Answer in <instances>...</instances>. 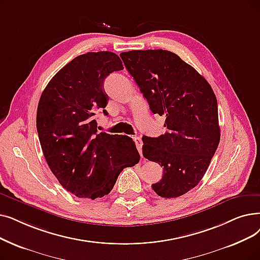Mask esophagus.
I'll use <instances>...</instances> for the list:
<instances>
[{
  "label": "esophagus",
  "mask_w": 260,
  "mask_h": 260,
  "mask_svg": "<svg viewBox=\"0 0 260 260\" xmlns=\"http://www.w3.org/2000/svg\"><path fill=\"white\" fill-rule=\"evenodd\" d=\"M134 140H135V142H136L137 150H138V152L140 153V155L142 157V140H141V138L140 137H135Z\"/></svg>",
  "instance_id": "34e87169"
}]
</instances>
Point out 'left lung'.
<instances>
[{
	"instance_id": "1",
	"label": "left lung",
	"mask_w": 260,
	"mask_h": 260,
	"mask_svg": "<svg viewBox=\"0 0 260 260\" xmlns=\"http://www.w3.org/2000/svg\"><path fill=\"white\" fill-rule=\"evenodd\" d=\"M120 56L153 114L166 117L164 135L142 137L143 156L164 168L152 188L161 198L183 196L200 183L219 145L217 98L205 78L170 51Z\"/></svg>"
}]
</instances>
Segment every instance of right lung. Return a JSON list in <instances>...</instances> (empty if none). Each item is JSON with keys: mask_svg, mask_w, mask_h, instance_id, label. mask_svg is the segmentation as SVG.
I'll use <instances>...</instances> for the list:
<instances>
[{"mask_svg": "<svg viewBox=\"0 0 260 260\" xmlns=\"http://www.w3.org/2000/svg\"><path fill=\"white\" fill-rule=\"evenodd\" d=\"M123 70L112 52L77 56L56 73L40 96L37 132L44 158L60 185L77 198L108 194L121 171L139 162L125 135L99 133L94 118L107 105L105 78Z\"/></svg>", "mask_w": 260, "mask_h": 260, "instance_id": "add662e5", "label": "right lung"}]
</instances>
